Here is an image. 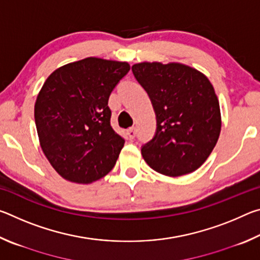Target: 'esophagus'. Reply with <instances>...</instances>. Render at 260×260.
Segmentation results:
<instances>
[{
	"label": "esophagus",
	"mask_w": 260,
	"mask_h": 260,
	"mask_svg": "<svg viewBox=\"0 0 260 260\" xmlns=\"http://www.w3.org/2000/svg\"><path fill=\"white\" fill-rule=\"evenodd\" d=\"M127 135H128L129 140H134L135 139V135H136V128H135V127H132V128L127 129Z\"/></svg>",
	"instance_id": "esophagus-1"
}]
</instances>
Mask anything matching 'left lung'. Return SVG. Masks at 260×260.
<instances>
[{"label":"left lung","instance_id":"1","mask_svg":"<svg viewBox=\"0 0 260 260\" xmlns=\"http://www.w3.org/2000/svg\"><path fill=\"white\" fill-rule=\"evenodd\" d=\"M156 112L157 129L142 148L147 164L166 177H181L204 164L217 144L221 113L208 77L189 65L141 61L132 67Z\"/></svg>","mask_w":260,"mask_h":260}]
</instances>
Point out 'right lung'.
Listing matches in <instances>:
<instances>
[{
    "label": "right lung",
    "instance_id": "right-lung-1",
    "mask_svg": "<svg viewBox=\"0 0 260 260\" xmlns=\"http://www.w3.org/2000/svg\"><path fill=\"white\" fill-rule=\"evenodd\" d=\"M127 61L87 57L56 69L34 105L43 153L61 178L89 184L113 169L125 141L113 131L109 96Z\"/></svg>",
    "mask_w": 260,
    "mask_h": 260
}]
</instances>
